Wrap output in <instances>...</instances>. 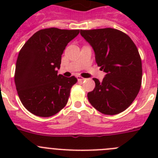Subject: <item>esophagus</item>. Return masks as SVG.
<instances>
[{
    "instance_id": "obj_1",
    "label": "esophagus",
    "mask_w": 158,
    "mask_h": 158,
    "mask_svg": "<svg viewBox=\"0 0 158 158\" xmlns=\"http://www.w3.org/2000/svg\"><path fill=\"white\" fill-rule=\"evenodd\" d=\"M77 80H78V81H85V78L82 77H81V76H77Z\"/></svg>"
}]
</instances>
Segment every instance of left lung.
I'll return each instance as SVG.
<instances>
[{"label":"left lung","instance_id":"left-lung-1","mask_svg":"<svg viewBox=\"0 0 158 158\" xmlns=\"http://www.w3.org/2000/svg\"><path fill=\"white\" fill-rule=\"evenodd\" d=\"M90 44L96 62L106 75L88 93L89 103L105 115H116L132 104L141 88L142 61L136 46L127 34L114 28L81 30Z\"/></svg>","mask_w":158,"mask_h":158}]
</instances>
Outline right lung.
<instances>
[{"label":"right lung","instance_id":"1","mask_svg":"<svg viewBox=\"0 0 158 158\" xmlns=\"http://www.w3.org/2000/svg\"><path fill=\"white\" fill-rule=\"evenodd\" d=\"M80 30L55 27L35 32L22 47L16 60L15 84L23 105L40 117L55 115L66 105L75 77L58 74L62 54Z\"/></svg>","mask_w":158,"mask_h":158}]
</instances>
